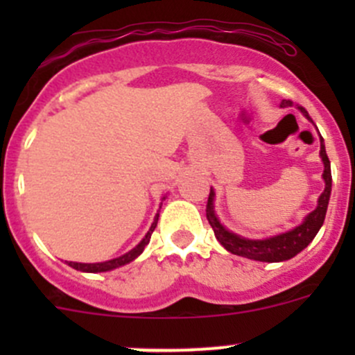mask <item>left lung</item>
Masks as SVG:
<instances>
[{
    "mask_svg": "<svg viewBox=\"0 0 355 355\" xmlns=\"http://www.w3.org/2000/svg\"><path fill=\"white\" fill-rule=\"evenodd\" d=\"M293 103L290 99H284L282 101V108H288ZM299 110L302 111L304 116L307 120H311V116L307 114V111L299 106ZM321 159L324 163V191L323 194L318 199V207L314 211H311L306 216V220L302 221V225L295 227L293 230L285 232V234L275 235V237L264 239V241H249V239L239 237V235L228 232L223 225L218 221L216 214L213 209V199L214 192L211 189L209 198H207L206 204V218L209 221L211 228H213L214 235H216L218 242L228 250V252L235 254V256L247 257V259L254 261H263V263H280V261H287L290 257L297 256L302 249H306L311 244L316 234L320 232L321 225H323L324 216H327V207L328 200H330L331 194V168H330V159L327 156V149H324L323 137H321V151H320Z\"/></svg>",
    "mask_w": 355,
    "mask_h": 355,
    "instance_id": "1",
    "label": "left lung"
}]
</instances>
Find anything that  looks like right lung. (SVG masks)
<instances>
[{
  "label": "right lung",
  "mask_w": 355,
  "mask_h": 355,
  "mask_svg": "<svg viewBox=\"0 0 355 355\" xmlns=\"http://www.w3.org/2000/svg\"><path fill=\"white\" fill-rule=\"evenodd\" d=\"M157 218H159V214H156L155 221H153L151 228H149V232L146 234V237L142 239L141 244L137 247H134V249L130 250V252L123 254V256L116 257V259H111V261H105V263H92V264H87V263H73V261H67L68 266L75 268V270L78 271H85V273H103V271H110V270H114V268H120L123 266V264L130 263V261H134L135 257L139 256V254L144 250V247L149 244V239H151L153 232H155L156 225H157Z\"/></svg>",
  "instance_id": "right-lung-1"
}]
</instances>
